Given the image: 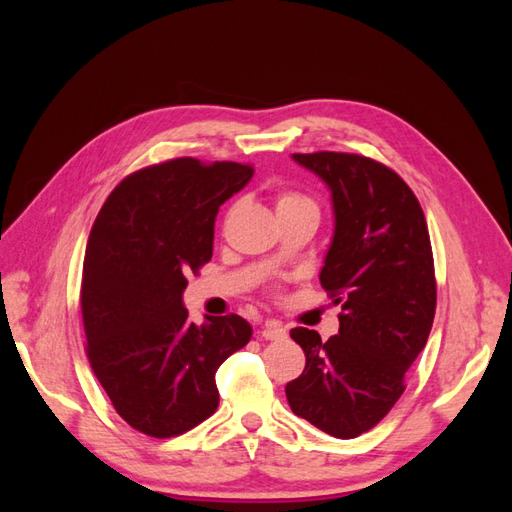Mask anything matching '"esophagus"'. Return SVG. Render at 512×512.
<instances>
[{"label":"esophagus","instance_id":"esophagus-1","mask_svg":"<svg viewBox=\"0 0 512 512\" xmlns=\"http://www.w3.org/2000/svg\"><path fill=\"white\" fill-rule=\"evenodd\" d=\"M262 339H271V342H277V339H284L286 337V329L280 327V324L275 322H267V327L260 331Z\"/></svg>","mask_w":512,"mask_h":512}]
</instances>
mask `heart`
Returning <instances> with one entry per match:
<instances>
[{"instance_id":"1","label":"heart","mask_w":512,"mask_h":512,"mask_svg":"<svg viewBox=\"0 0 512 512\" xmlns=\"http://www.w3.org/2000/svg\"><path fill=\"white\" fill-rule=\"evenodd\" d=\"M297 203H309L307 198L299 194H282L280 200H277V207H286V205H297Z\"/></svg>"}]
</instances>
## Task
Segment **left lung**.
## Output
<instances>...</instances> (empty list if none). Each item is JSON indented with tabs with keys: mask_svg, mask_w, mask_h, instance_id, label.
<instances>
[{
	"mask_svg": "<svg viewBox=\"0 0 512 512\" xmlns=\"http://www.w3.org/2000/svg\"><path fill=\"white\" fill-rule=\"evenodd\" d=\"M292 160L331 192L335 228L320 284L342 314L327 342L305 327L290 331L305 369L286 397L294 414L350 440L389 414L427 344L436 314L431 241L421 205L391 168L335 151Z\"/></svg>",
	"mask_w": 512,
	"mask_h": 512,
	"instance_id": "left-lung-1",
	"label": "left lung"
}]
</instances>
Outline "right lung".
I'll return each instance as SVG.
<instances>
[{
    "instance_id": "1",
    "label": "right lung",
    "mask_w": 512,
    "mask_h": 512,
    "mask_svg": "<svg viewBox=\"0 0 512 512\" xmlns=\"http://www.w3.org/2000/svg\"><path fill=\"white\" fill-rule=\"evenodd\" d=\"M254 168L177 158L138 170L106 198L83 262L81 309L91 369L117 414L173 438L220 404L215 371L252 337L237 314L188 320L185 275L213 254L220 205Z\"/></svg>"
}]
</instances>
